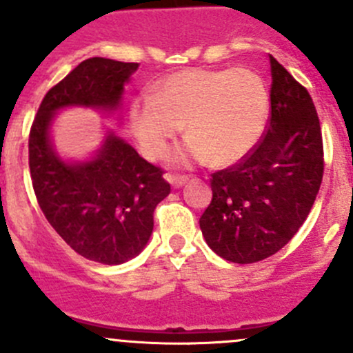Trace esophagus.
I'll return each instance as SVG.
<instances>
[{"mask_svg": "<svg viewBox=\"0 0 353 353\" xmlns=\"http://www.w3.org/2000/svg\"><path fill=\"white\" fill-rule=\"evenodd\" d=\"M167 181H169L174 188H181L188 181V176H181V174H169V176H167Z\"/></svg>", "mask_w": 353, "mask_h": 353, "instance_id": "obj_1", "label": "esophagus"}]
</instances>
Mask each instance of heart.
Returning <instances> with one entry per match:
<instances>
[{
    "label": "heart",
    "instance_id": "b5f03b06",
    "mask_svg": "<svg viewBox=\"0 0 353 353\" xmlns=\"http://www.w3.org/2000/svg\"><path fill=\"white\" fill-rule=\"evenodd\" d=\"M268 112V87L256 71L194 68L170 74L154 95L134 101L130 123L148 159L165 154L184 124L190 140L174 152V160H210L213 167H230L259 143Z\"/></svg>",
    "mask_w": 353,
    "mask_h": 353
}]
</instances>
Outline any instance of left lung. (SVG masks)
Returning a JSON list of instances; mask_svg holds the SVG:
<instances>
[{"label":"left lung","instance_id":"obj_1","mask_svg":"<svg viewBox=\"0 0 353 353\" xmlns=\"http://www.w3.org/2000/svg\"><path fill=\"white\" fill-rule=\"evenodd\" d=\"M270 119L241 162L212 174L213 198L199 219L206 244L227 261L270 258L307 219L325 170L323 134L307 88L270 56Z\"/></svg>","mask_w":353,"mask_h":353}]
</instances>
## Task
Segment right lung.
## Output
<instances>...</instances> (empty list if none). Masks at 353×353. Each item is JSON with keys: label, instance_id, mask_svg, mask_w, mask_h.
Masks as SVG:
<instances>
[{"label": "right lung", "instance_id": "right-lung-1", "mask_svg": "<svg viewBox=\"0 0 353 353\" xmlns=\"http://www.w3.org/2000/svg\"><path fill=\"white\" fill-rule=\"evenodd\" d=\"M138 66L105 58L81 61L49 88L28 134V167L42 213L74 252L104 265L140 254L170 184L160 167L112 133L88 162H63L51 147L49 126L56 110L70 105L117 109Z\"/></svg>", "mask_w": 353, "mask_h": 353}]
</instances>
